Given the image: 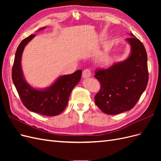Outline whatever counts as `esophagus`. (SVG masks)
Returning a JSON list of instances; mask_svg holds the SVG:
<instances>
[{
  "mask_svg": "<svg viewBox=\"0 0 161 161\" xmlns=\"http://www.w3.org/2000/svg\"><path fill=\"white\" fill-rule=\"evenodd\" d=\"M82 78L83 79H87V78H89L91 76V71L88 69L85 70L83 72H82Z\"/></svg>",
  "mask_w": 161,
  "mask_h": 161,
  "instance_id": "esophagus-1",
  "label": "esophagus"
}]
</instances>
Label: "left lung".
Segmentation results:
<instances>
[{"label":"left lung","mask_w":161,"mask_h":161,"mask_svg":"<svg viewBox=\"0 0 161 161\" xmlns=\"http://www.w3.org/2000/svg\"><path fill=\"white\" fill-rule=\"evenodd\" d=\"M125 39L130 52L124 60L114 62L108 69L97 68L95 77L101 82L95 97L96 105L108 115H116L134 108L147 86V53L138 39L130 33Z\"/></svg>","instance_id":"1"}]
</instances>
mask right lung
<instances>
[{
	"mask_svg": "<svg viewBox=\"0 0 161 161\" xmlns=\"http://www.w3.org/2000/svg\"><path fill=\"white\" fill-rule=\"evenodd\" d=\"M46 27L38 31L45 30ZM36 35H31L19 45L14 56L12 70V79L23 105L31 111L46 115L60 114L69 103L72 90L81 79L82 70L71 75L60 76L49 86L37 89L26 81L21 67V57L24 49Z\"/></svg>",
	"mask_w": 161,
	"mask_h": 161,
	"instance_id": "1",
	"label": "right lung"
}]
</instances>
